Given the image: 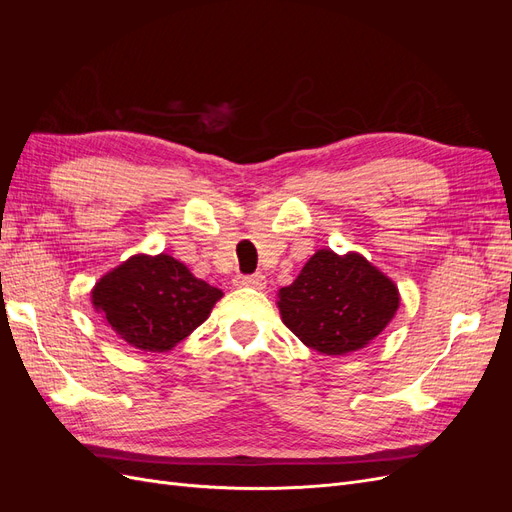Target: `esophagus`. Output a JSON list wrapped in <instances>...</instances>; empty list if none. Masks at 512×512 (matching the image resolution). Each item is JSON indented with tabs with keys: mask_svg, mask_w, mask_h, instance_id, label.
Segmentation results:
<instances>
[{
	"mask_svg": "<svg viewBox=\"0 0 512 512\" xmlns=\"http://www.w3.org/2000/svg\"><path fill=\"white\" fill-rule=\"evenodd\" d=\"M235 286L239 288H256V290H262L267 286V277L262 273H254V275H235Z\"/></svg>",
	"mask_w": 512,
	"mask_h": 512,
	"instance_id": "obj_1",
	"label": "esophagus"
}]
</instances>
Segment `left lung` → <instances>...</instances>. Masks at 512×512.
<instances>
[{
  "label": "left lung",
  "mask_w": 512,
  "mask_h": 512,
  "mask_svg": "<svg viewBox=\"0 0 512 512\" xmlns=\"http://www.w3.org/2000/svg\"><path fill=\"white\" fill-rule=\"evenodd\" d=\"M277 299L284 324L307 348L344 356L386 329L399 307V290L361 254L318 250Z\"/></svg>",
  "instance_id": "obj_1"
}]
</instances>
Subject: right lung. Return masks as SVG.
<instances>
[{"instance_id":"1","label":"right lung","mask_w":512,"mask_h":512,"mask_svg":"<svg viewBox=\"0 0 512 512\" xmlns=\"http://www.w3.org/2000/svg\"><path fill=\"white\" fill-rule=\"evenodd\" d=\"M220 299V288L198 280L168 254H136L91 290V303L108 327L143 352L175 348L209 318Z\"/></svg>"}]
</instances>
